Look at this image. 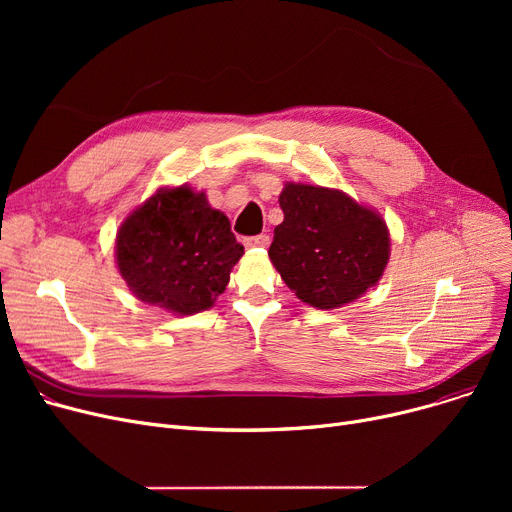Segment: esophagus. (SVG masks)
I'll use <instances>...</instances> for the list:
<instances>
[{
	"instance_id": "34e87169",
	"label": "esophagus",
	"mask_w": 512,
	"mask_h": 512,
	"mask_svg": "<svg viewBox=\"0 0 512 512\" xmlns=\"http://www.w3.org/2000/svg\"><path fill=\"white\" fill-rule=\"evenodd\" d=\"M247 247H253V249H265L267 245H270V236L267 234H257V236H249L245 240Z\"/></svg>"
}]
</instances>
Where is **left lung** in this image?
Wrapping results in <instances>:
<instances>
[{
	"label": "left lung",
	"mask_w": 512,
	"mask_h": 512,
	"mask_svg": "<svg viewBox=\"0 0 512 512\" xmlns=\"http://www.w3.org/2000/svg\"><path fill=\"white\" fill-rule=\"evenodd\" d=\"M280 207L284 222L267 255L303 303L336 309L384 276L390 232L378 211L338 188L301 182L284 184Z\"/></svg>",
	"instance_id": "1"
}]
</instances>
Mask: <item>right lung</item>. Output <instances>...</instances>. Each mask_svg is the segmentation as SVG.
Listing matches in <instances>:
<instances>
[{"label":"right lung","instance_id":"right-lung-1","mask_svg":"<svg viewBox=\"0 0 512 512\" xmlns=\"http://www.w3.org/2000/svg\"><path fill=\"white\" fill-rule=\"evenodd\" d=\"M242 253L226 215L186 184L159 188L116 236V263L130 292L176 315L213 307Z\"/></svg>","mask_w":512,"mask_h":512}]
</instances>
